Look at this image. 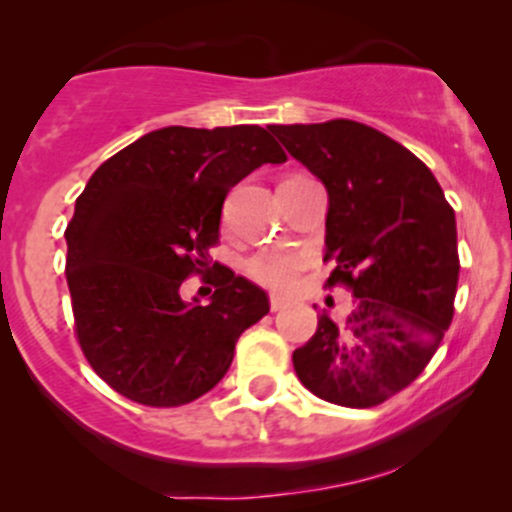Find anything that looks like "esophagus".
<instances>
[{
	"label": "esophagus",
	"instance_id": "34e87169",
	"mask_svg": "<svg viewBox=\"0 0 512 512\" xmlns=\"http://www.w3.org/2000/svg\"><path fill=\"white\" fill-rule=\"evenodd\" d=\"M286 305V301L281 296H272L269 298V308H272V313H276V310H281Z\"/></svg>",
	"mask_w": 512,
	"mask_h": 512
}]
</instances>
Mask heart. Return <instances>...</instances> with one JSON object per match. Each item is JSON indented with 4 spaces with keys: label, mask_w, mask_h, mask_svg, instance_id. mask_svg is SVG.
<instances>
[{
    "label": "heart",
    "mask_w": 512,
    "mask_h": 512,
    "mask_svg": "<svg viewBox=\"0 0 512 512\" xmlns=\"http://www.w3.org/2000/svg\"><path fill=\"white\" fill-rule=\"evenodd\" d=\"M303 264L305 257L301 252L267 250L248 262V274L257 284L267 286V289L286 291L296 281V274L301 272Z\"/></svg>",
    "instance_id": "obj_1"
}]
</instances>
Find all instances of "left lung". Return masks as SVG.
<instances>
[{
  "instance_id": "obj_1",
  "label": "left lung",
  "mask_w": 512,
  "mask_h": 512,
  "mask_svg": "<svg viewBox=\"0 0 512 512\" xmlns=\"http://www.w3.org/2000/svg\"><path fill=\"white\" fill-rule=\"evenodd\" d=\"M272 132L325 185V260L337 264L327 286L356 298L342 320L317 315L293 368L325 402L383 404L419 378L452 322L455 211L426 163L378 129L330 120Z\"/></svg>"
}]
</instances>
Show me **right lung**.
I'll use <instances>...</instances> for the list:
<instances>
[{"label": "right lung", "instance_id": "right-lung-1", "mask_svg": "<svg viewBox=\"0 0 512 512\" xmlns=\"http://www.w3.org/2000/svg\"><path fill=\"white\" fill-rule=\"evenodd\" d=\"M257 125L163 127L91 175L67 233L76 337L91 368L132 402L180 407L231 368L238 337L269 313L260 286L214 264L209 303L182 281L209 272L228 190L262 163H284Z\"/></svg>", "mask_w": 512, "mask_h": 512}]
</instances>
